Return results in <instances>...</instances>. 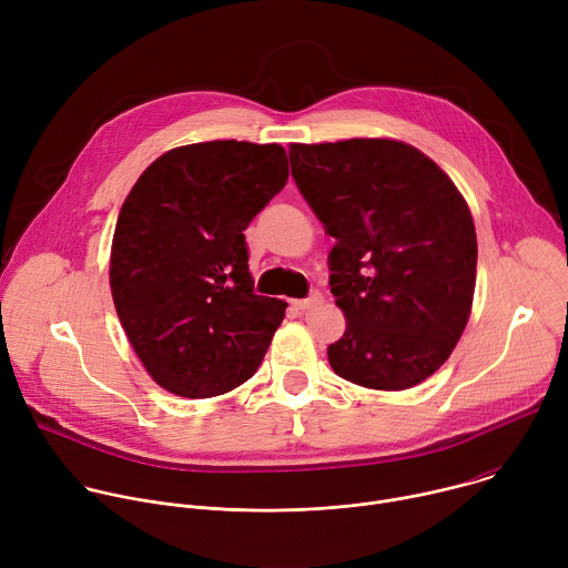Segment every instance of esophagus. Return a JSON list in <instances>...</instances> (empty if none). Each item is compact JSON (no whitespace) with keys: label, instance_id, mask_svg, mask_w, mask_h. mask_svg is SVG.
Listing matches in <instances>:
<instances>
[{"label":"esophagus","instance_id":"1","mask_svg":"<svg viewBox=\"0 0 568 568\" xmlns=\"http://www.w3.org/2000/svg\"><path fill=\"white\" fill-rule=\"evenodd\" d=\"M323 303V294L321 292H312L307 298H301V301H294V307L301 310V312H307V310H314L316 305Z\"/></svg>","mask_w":568,"mask_h":568}]
</instances>
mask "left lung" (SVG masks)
<instances>
[{"label": "left lung", "instance_id": "left-lung-1", "mask_svg": "<svg viewBox=\"0 0 568 568\" xmlns=\"http://www.w3.org/2000/svg\"><path fill=\"white\" fill-rule=\"evenodd\" d=\"M292 178L326 231L346 333L333 371L377 390L412 388L458 344L476 283V231L454 182L393 139L292 143Z\"/></svg>", "mask_w": 568, "mask_h": 568}]
</instances>
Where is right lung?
Here are the masks:
<instances>
[{"label": "right lung", "mask_w": 568, "mask_h": 568, "mask_svg": "<svg viewBox=\"0 0 568 568\" xmlns=\"http://www.w3.org/2000/svg\"><path fill=\"white\" fill-rule=\"evenodd\" d=\"M285 184L278 143L229 139L169 150L132 186L112 240L110 287L159 386L213 397L258 371L287 303L254 292L242 231Z\"/></svg>", "instance_id": "right-lung-1"}]
</instances>
